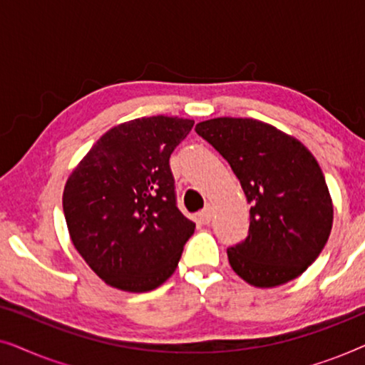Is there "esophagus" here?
Here are the masks:
<instances>
[{
  "label": "esophagus",
  "instance_id": "obj_1",
  "mask_svg": "<svg viewBox=\"0 0 365 365\" xmlns=\"http://www.w3.org/2000/svg\"><path fill=\"white\" fill-rule=\"evenodd\" d=\"M197 217H199V222L204 224V226H207V224L211 222V219H212V209L211 207H206V209H204V211L199 212Z\"/></svg>",
  "mask_w": 365,
  "mask_h": 365
}]
</instances>
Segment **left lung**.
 I'll list each match as a JSON object with an SVG mask.
<instances>
[{"label": "left lung", "instance_id": "left-lung-1", "mask_svg": "<svg viewBox=\"0 0 365 365\" xmlns=\"http://www.w3.org/2000/svg\"><path fill=\"white\" fill-rule=\"evenodd\" d=\"M196 133L229 163L251 202L242 244L227 249L232 271L254 287L301 276L326 246L332 197L316 158L291 134L252 118H214Z\"/></svg>", "mask_w": 365, "mask_h": 365}]
</instances>
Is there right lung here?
<instances>
[{
  "instance_id": "add662e5",
  "label": "right lung",
  "mask_w": 365,
  "mask_h": 365,
  "mask_svg": "<svg viewBox=\"0 0 365 365\" xmlns=\"http://www.w3.org/2000/svg\"><path fill=\"white\" fill-rule=\"evenodd\" d=\"M192 119L138 118L104 133L63 191L69 237L108 286L148 292L176 271L196 224L176 207L169 158Z\"/></svg>"
}]
</instances>
